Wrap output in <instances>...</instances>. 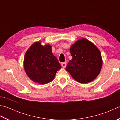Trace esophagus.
Returning <instances> with one entry per match:
<instances>
[{"instance_id":"34e87169","label":"esophagus","mask_w":120,"mask_h":120,"mask_svg":"<svg viewBox=\"0 0 120 120\" xmlns=\"http://www.w3.org/2000/svg\"><path fill=\"white\" fill-rule=\"evenodd\" d=\"M61 66L63 68H65V67H66V62L61 63Z\"/></svg>"}]
</instances>
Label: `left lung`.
I'll list each match as a JSON object with an SVG mask.
<instances>
[{
  "mask_svg": "<svg viewBox=\"0 0 120 120\" xmlns=\"http://www.w3.org/2000/svg\"><path fill=\"white\" fill-rule=\"evenodd\" d=\"M72 59L66 70L75 80L82 84L93 81L99 74L102 59L99 49L86 38H81L72 44L70 49Z\"/></svg>",
  "mask_w": 120,
  "mask_h": 120,
  "instance_id": "1",
  "label": "left lung"
}]
</instances>
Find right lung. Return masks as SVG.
Returning <instances> with one entry per match:
<instances>
[{"instance_id":"obj_1","label":"right lung","mask_w":120,"mask_h":120,"mask_svg":"<svg viewBox=\"0 0 120 120\" xmlns=\"http://www.w3.org/2000/svg\"><path fill=\"white\" fill-rule=\"evenodd\" d=\"M51 45L37 41L25 52L24 68L28 77L35 83L46 84L53 81L56 73L61 68L53 55Z\"/></svg>"}]
</instances>
